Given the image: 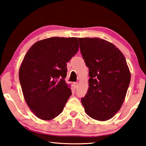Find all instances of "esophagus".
I'll use <instances>...</instances> for the list:
<instances>
[{"label":"esophagus","instance_id":"1","mask_svg":"<svg viewBox=\"0 0 146 146\" xmlns=\"http://www.w3.org/2000/svg\"><path fill=\"white\" fill-rule=\"evenodd\" d=\"M74 86H75L76 88H77L78 86V82H74Z\"/></svg>","mask_w":146,"mask_h":146}]
</instances>
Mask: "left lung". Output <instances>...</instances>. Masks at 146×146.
<instances>
[{
    "instance_id": "1",
    "label": "left lung",
    "mask_w": 146,
    "mask_h": 146,
    "mask_svg": "<svg viewBox=\"0 0 146 146\" xmlns=\"http://www.w3.org/2000/svg\"><path fill=\"white\" fill-rule=\"evenodd\" d=\"M80 52L89 68V88L81 99L92 118L106 121L120 109L131 75L124 56L113 44L98 38H79Z\"/></svg>"
}]
</instances>
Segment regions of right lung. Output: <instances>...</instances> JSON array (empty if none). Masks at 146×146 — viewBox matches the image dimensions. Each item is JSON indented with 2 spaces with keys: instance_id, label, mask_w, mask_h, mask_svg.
<instances>
[{
  "instance_id": "add662e5",
  "label": "right lung",
  "mask_w": 146,
  "mask_h": 146,
  "mask_svg": "<svg viewBox=\"0 0 146 146\" xmlns=\"http://www.w3.org/2000/svg\"><path fill=\"white\" fill-rule=\"evenodd\" d=\"M77 38L52 37L32 46L19 70V80L28 106L40 119L58 116L72 95L66 82L68 62L78 51Z\"/></svg>"
}]
</instances>
